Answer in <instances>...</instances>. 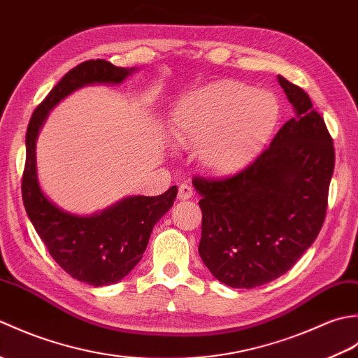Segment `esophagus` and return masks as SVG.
I'll list each match as a JSON object with an SVG mask.
<instances>
[{"label": "esophagus", "mask_w": 358, "mask_h": 358, "mask_svg": "<svg viewBox=\"0 0 358 358\" xmlns=\"http://www.w3.org/2000/svg\"><path fill=\"white\" fill-rule=\"evenodd\" d=\"M192 195H194V191H192L191 186L181 185L178 187V200H189Z\"/></svg>", "instance_id": "1"}]
</instances>
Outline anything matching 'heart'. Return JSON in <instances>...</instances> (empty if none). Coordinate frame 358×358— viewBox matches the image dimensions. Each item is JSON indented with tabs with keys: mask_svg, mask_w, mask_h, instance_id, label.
Listing matches in <instances>:
<instances>
[{
	"mask_svg": "<svg viewBox=\"0 0 358 358\" xmlns=\"http://www.w3.org/2000/svg\"><path fill=\"white\" fill-rule=\"evenodd\" d=\"M278 118L280 104L271 92L223 81L181 96L171 113V134L180 146L200 148L206 171L231 173L260 154Z\"/></svg>",
	"mask_w": 358,
	"mask_h": 358,
	"instance_id": "b5f03b06",
	"label": "heart"
}]
</instances>
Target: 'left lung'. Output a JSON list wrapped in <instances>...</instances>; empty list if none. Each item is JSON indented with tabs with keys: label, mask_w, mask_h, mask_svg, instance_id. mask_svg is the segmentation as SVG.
<instances>
[{
	"label": "left lung",
	"mask_w": 358,
	"mask_h": 358,
	"mask_svg": "<svg viewBox=\"0 0 358 358\" xmlns=\"http://www.w3.org/2000/svg\"><path fill=\"white\" fill-rule=\"evenodd\" d=\"M291 118L238 173L195 177L203 263L218 281L252 289L287 272L320 232L334 172L332 138L301 87L280 77Z\"/></svg>",
	"instance_id": "left-lung-1"
}]
</instances>
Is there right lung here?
I'll return each mask as SVG.
<instances>
[{"instance_id":"obj_1","label":"right lung","mask_w":358,"mask_h":358,"mask_svg":"<svg viewBox=\"0 0 358 358\" xmlns=\"http://www.w3.org/2000/svg\"><path fill=\"white\" fill-rule=\"evenodd\" d=\"M135 69L117 67L106 59H89L59 80L29 121L22 203L36 234L71 277L90 286H108L131 272L146 250L155 223L172 208L177 186L157 196H127L113 206L81 217L59 209L41 191L36 175V136L49 110L83 86L120 85Z\"/></svg>"}]
</instances>
